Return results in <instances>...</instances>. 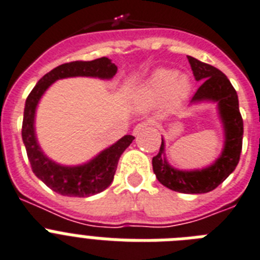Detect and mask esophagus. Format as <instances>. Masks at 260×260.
I'll return each mask as SVG.
<instances>
[{
  "instance_id": "obj_1",
  "label": "esophagus",
  "mask_w": 260,
  "mask_h": 260,
  "mask_svg": "<svg viewBox=\"0 0 260 260\" xmlns=\"http://www.w3.org/2000/svg\"><path fill=\"white\" fill-rule=\"evenodd\" d=\"M149 125H152L151 120H147V121H141V123L137 124L134 129V135H140L141 132H144Z\"/></svg>"
}]
</instances>
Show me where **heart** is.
Masks as SVG:
<instances>
[{
    "instance_id": "1",
    "label": "heart",
    "mask_w": 260,
    "mask_h": 260,
    "mask_svg": "<svg viewBox=\"0 0 260 260\" xmlns=\"http://www.w3.org/2000/svg\"><path fill=\"white\" fill-rule=\"evenodd\" d=\"M189 90V81L185 76H178L171 69H159L149 77L143 88V94L151 101L167 97L171 103L183 100Z\"/></svg>"
}]
</instances>
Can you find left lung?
Listing matches in <instances>:
<instances>
[{
    "label": "left lung",
    "mask_w": 260,
    "mask_h": 260,
    "mask_svg": "<svg viewBox=\"0 0 260 260\" xmlns=\"http://www.w3.org/2000/svg\"><path fill=\"white\" fill-rule=\"evenodd\" d=\"M188 62L196 81H202L191 103L204 100L218 103L220 119L224 125V149L220 157L208 168L179 171L167 163L161 139L159 153L152 159V167L157 180L167 188L181 193H206L221 184L239 163L243 141V119L239 112L236 90L227 76L218 68L191 56H188Z\"/></svg>",
    "instance_id": "8db88e82"
}]
</instances>
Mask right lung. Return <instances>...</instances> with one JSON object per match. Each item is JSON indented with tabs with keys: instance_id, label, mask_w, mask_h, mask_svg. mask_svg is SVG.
<instances>
[{
	"instance_id": "1",
	"label": "right lung",
	"mask_w": 260,
	"mask_h": 260,
	"mask_svg": "<svg viewBox=\"0 0 260 260\" xmlns=\"http://www.w3.org/2000/svg\"><path fill=\"white\" fill-rule=\"evenodd\" d=\"M117 67L107 57L92 61H72L58 65L46 73L31 89L25 103L22 120V140L26 148L31 171L50 189L64 196L86 198L104 191L112 183L121 153L125 151L135 137L125 135L117 143L104 149L100 155L84 166L64 167L48 159L35 136V113L40 99L56 80L76 76H89L100 79H112Z\"/></svg>"
}]
</instances>
